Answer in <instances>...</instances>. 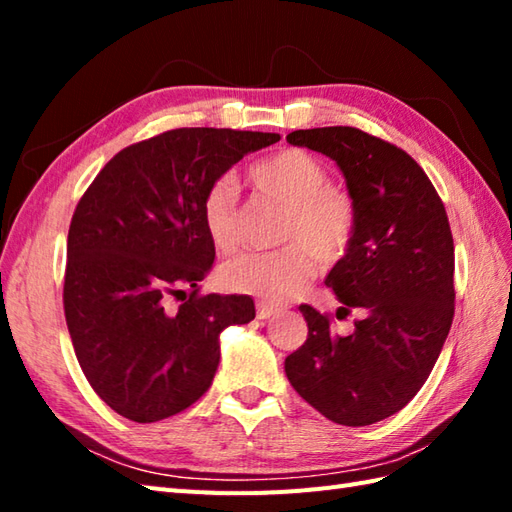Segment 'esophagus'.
Instances as JSON below:
<instances>
[{
  "label": "esophagus",
  "mask_w": 512,
  "mask_h": 512,
  "mask_svg": "<svg viewBox=\"0 0 512 512\" xmlns=\"http://www.w3.org/2000/svg\"><path fill=\"white\" fill-rule=\"evenodd\" d=\"M275 312H279V306H275V303L257 301V319H268V317H273Z\"/></svg>",
  "instance_id": "34e87169"
}]
</instances>
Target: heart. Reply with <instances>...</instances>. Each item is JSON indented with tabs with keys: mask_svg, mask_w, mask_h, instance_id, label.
I'll use <instances>...</instances> for the list:
<instances>
[{
	"mask_svg": "<svg viewBox=\"0 0 512 512\" xmlns=\"http://www.w3.org/2000/svg\"><path fill=\"white\" fill-rule=\"evenodd\" d=\"M253 187L281 206L286 215L279 226L277 250L244 253L222 266L228 290L268 301H281L308 284L314 257L334 264L350 250L356 235V204L350 191L332 184L328 167L297 147L255 162L248 169ZM202 224L220 253H233L242 244V209L233 182H217L202 200Z\"/></svg>",
	"mask_w": 512,
	"mask_h": 512,
	"instance_id": "b5f03b06",
	"label": "heart"
}]
</instances>
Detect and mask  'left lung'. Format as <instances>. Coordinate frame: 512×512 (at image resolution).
<instances>
[{
	"mask_svg": "<svg viewBox=\"0 0 512 512\" xmlns=\"http://www.w3.org/2000/svg\"><path fill=\"white\" fill-rule=\"evenodd\" d=\"M290 145L341 167L356 204V235L325 286L361 312L336 336L330 314L299 310L308 339L286 358L297 394L332 422L365 427L418 394L442 352L455 312L453 235L427 173L407 151L356 127L297 129Z\"/></svg>",
	"mask_w": 512,
	"mask_h": 512,
	"instance_id": "8db88e82",
	"label": "left lung"
}]
</instances>
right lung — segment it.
<instances>
[{
	"instance_id": "right-lung-1",
	"label": "right lung",
	"mask_w": 512,
	"mask_h": 512,
	"mask_svg": "<svg viewBox=\"0 0 512 512\" xmlns=\"http://www.w3.org/2000/svg\"><path fill=\"white\" fill-rule=\"evenodd\" d=\"M279 138L171 129L118 151L76 204L65 321L85 378L123 418L158 422L191 407L213 383L220 332L255 319L246 295L200 292L215 259L202 200L235 162Z\"/></svg>"
}]
</instances>
